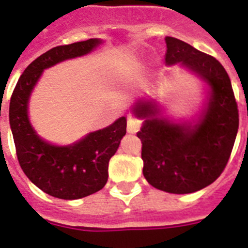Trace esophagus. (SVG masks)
<instances>
[{
	"mask_svg": "<svg viewBox=\"0 0 248 248\" xmlns=\"http://www.w3.org/2000/svg\"><path fill=\"white\" fill-rule=\"evenodd\" d=\"M141 127V121L134 117H128L127 121V132L128 134H136Z\"/></svg>",
	"mask_w": 248,
	"mask_h": 248,
	"instance_id": "obj_1",
	"label": "esophagus"
}]
</instances>
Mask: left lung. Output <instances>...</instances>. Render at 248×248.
Wrapping results in <instances>:
<instances>
[{"instance_id":"8db88e82","label":"left lung","mask_w":248,"mask_h":248,"mask_svg":"<svg viewBox=\"0 0 248 248\" xmlns=\"http://www.w3.org/2000/svg\"><path fill=\"white\" fill-rule=\"evenodd\" d=\"M165 65H179L205 84V99L190 120L164 114L149 95L131 106L142 120L137 137L142 142L143 176L166 193L189 194L205 188L222 174L238 131V109L231 79L211 55L175 37L166 36Z\"/></svg>"}]
</instances>
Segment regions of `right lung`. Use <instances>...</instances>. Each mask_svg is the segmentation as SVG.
Segmentation results:
<instances>
[{
	"instance_id": "add662e5",
	"label": "right lung",
	"mask_w": 248,
	"mask_h": 248,
	"mask_svg": "<svg viewBox=\"0 0 248 248\" xmlns=\"http://www.w3.org/2000/svg\"><path fill=\"white\" fill-rule=\"evenodd\" d=\"M101 39L50 49L24 70L10 101V127L18 163L25 175L44 193L65 201L84 198L107 183L108 163L126 135L122 116L102 130L93 131L69 145H55L39 136L29 117V102L43 72L65 60L92 53Z\"/></svg>"
}]
</instances>
